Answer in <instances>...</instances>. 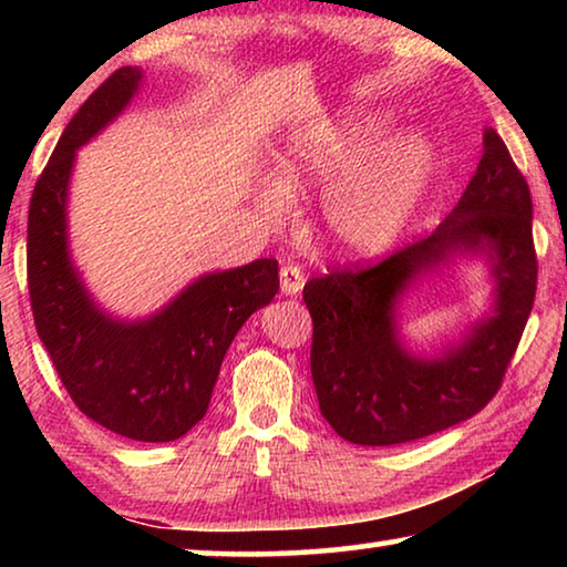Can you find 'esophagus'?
<instances>
[{"label": "esophagus", "mask_w": 567, "mask_h": 567, "mask_svg": "<svg viewBox=\"0 0 567 567\" xmlns=\"http://www.w3.org/2000/svg\"><path fill=\"white\" fill-rule=\"evenodd\" d=\"M305 285V272L300 265H292V262H285L280 267V287L285 295H297L302 290Z\"/></svg>", "instance_id": "esophagus-1"}]
</instances>
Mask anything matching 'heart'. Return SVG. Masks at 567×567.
I'll return each instance as SVG.
<instances>
[{
	"mask_svg": "<svg viewBox=\"0 0 567 567\" xmlns=\"http://www.w3.org/2000/svg\"><path fill=\"white\" fill-rule=\"evenodd\" d=\"M382 132V120L352 117L292 134L275 159V182L257 189V207L267 219L282 223L290 213L287 192L332 178L322 197V217L334 243L352 255L388 249L425 195L435 152L417 132L370 152Z\"/></svg>",
	"mask_w": 567,
	"mask_h": 567,
	"instance_id": "heart-1",
	"label": "heart"
}]
</instances>
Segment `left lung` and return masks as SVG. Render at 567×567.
<instances>
[{"label":"left lung","mask_w":567,"mask_h":567,"mask_svg":"<svg viewBox=\"0 0 567 567\" xmlns=\"http://www.w3.org/2000/svg\"><path fill=\"white\" fill-rule=\"evenodd\" d=\"M496 257V315L445 359H412L396 342L394 300L410 279L455 248ZM537 290L533 199L493 127L477 172L443 225L372 265L307 280L310 368L322 417L354 445H400L473 417L503 385Z\"/></svg>","instance_id":"8db88e82"}]
</instances>
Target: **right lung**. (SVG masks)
<instances>
[{
    "label": "right lung",
    "mask_w": 567,
    "mask_h": 567,
    "mask_svg": "<svg viewBox=\"0 0 567 567\" xmlns=\"http://www.w3.org/2000/svg\"><path fill=\"white\" fill-rule=\"evenodd\" d=\"M142 72L120 66L66 124L37 179L27 223L34 328L76 408L140 443H169L205 417L237 330L280 290L277 260L199 277L145 322H114L92 305L66 255L64 203L74 150L127 107Z\"/></svg>",
    "instance_id": "obj_1"
}]
</instances>
